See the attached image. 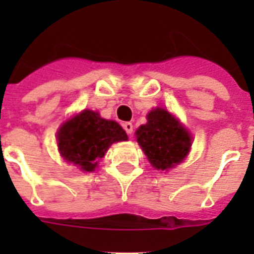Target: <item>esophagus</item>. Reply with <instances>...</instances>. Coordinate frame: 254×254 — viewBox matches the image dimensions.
I'll return each instance as SVG.
<instances>
[{"instance_id": "34e87169", "label": "esophagus", "mask_w": 254, "mask_h": 254, "mask_svg": "<svg viewBox=\"0 0 254 254\" xmlns=\"http://www.w3.org/2000/svg\"><path fill=\"white\" fill-rule=\"evenodd\" d=\"M123 128H125V131L131 136L132 132H133V125H132L131 122H126L123 123Z\"/></svg>"}]
</instances>
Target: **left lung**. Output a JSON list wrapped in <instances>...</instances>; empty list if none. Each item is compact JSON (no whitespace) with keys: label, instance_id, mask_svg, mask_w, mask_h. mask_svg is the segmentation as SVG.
I'll list each match as a JSON object with an SVG mask.
<instances>
[{"label":"left lung","instance_id":"left-lung-1","mask_svg":"<svg viewBox=\"0 0 254 254\" xmlns=\"http://www.w3.org/2000/svg\"><path fill=\"white\" fill-rule=\"evenodd\" d=\"M138 145L155 169L168 170L188 155L192 137L178 118L163 108L147 114V123L136 131Z\"/></svg>","mask_w":254,"mask_h":254}]
</instances>
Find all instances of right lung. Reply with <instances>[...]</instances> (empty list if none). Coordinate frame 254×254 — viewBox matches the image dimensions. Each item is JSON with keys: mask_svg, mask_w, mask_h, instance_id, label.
Listing matches in <instances>:
<instances>
[{"mask_svg": "<svg viewBox=\"0 0 254 254\" xmlns=\"http://www.w3.org/2000/svg\"><path fill=\"white\" fill-rule=\"evenodd\" d=\"M127 140V133L118 123L89 109L66 121L57 132L62 158L84 172L95 170L112 143Z\"/></svg>", "mask_w": 254, "mask_h": 254, "instance_id": "1", "label": "right lung"}]
</instances>
